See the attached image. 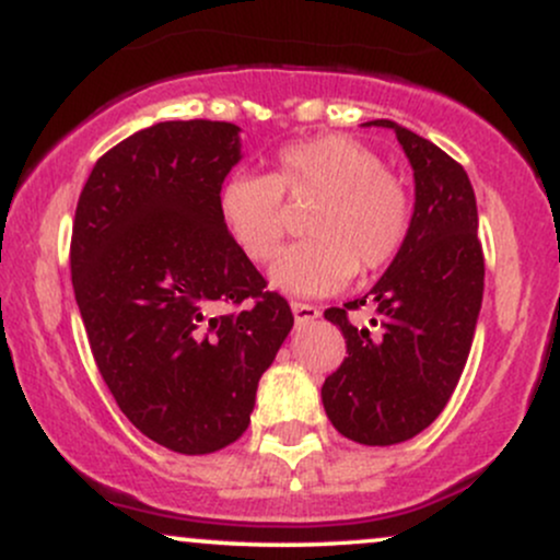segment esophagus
I'll list each match as a JSON object with an SVG mask.
<instances>
[{
  "label": "esophagus",
  "mask_w": 560,
  "mask_h": 560,
  "mask_svg": "<svg viewBox=\"0 0 560 560\" xmlns=\"http://www.w3.org/2000/svg\"><path fill=\"white\" fill-rule=\"evenodd\" d=\"M292 313H294V320L302 326V324H311V320H316L320 316V307L307 305V302H292Z\"/></svg>",
  "instance_id": "34e87169"
}]
</instances>
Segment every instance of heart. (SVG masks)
Segmentation results:
<instances>
[{
	"instance_id": "heart-1",
	"label": "heart",
	"mask_w": 560,
	"mask_h": 560,
	"mask_svg": "<svg viewBox=\"0 0 560 560\" xmlns=\"http://www.w3.org/2000/svg\"><path fill=\"white\" fill-rule=\"evenodd\" d=\"M292 202L318 199L307 215L311 240L292 244L271 268V281L292 294H326L361 268L382 271L397 258L410 231V195L378 152L363 141L329 137L279 150L268 176L231 173L218 195L229 234L253 262L279 253Z\"/></svg>"
}]
</instances>
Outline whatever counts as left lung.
Masks as SVG:
<instances>
[{"label":"left lung","instance_id":"1","mask_svg":"<svg viewBox=\"0 0 560 560\" xmlns=\"http://www.w3.org/2000/svg\"><path fill=\"white\" fill-rule=\"evenodd\" d=\"M371 124L392 128L413 165V218L376 287L324 313L345 334L347 358L324 382L320 400L347 440L397 445L442 413L464 374L485 292V255L464 165L395 120ZM365 299L377 316L358 330L346 316Z\"/></svg>","mask_w":560,"mask_h":560}]
</instances>
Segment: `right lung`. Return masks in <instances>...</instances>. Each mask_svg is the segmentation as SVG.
<instances>
[{
	"label": "right lung",
	"instance_id": "1",
	"mask_svg": "<svg viewBox=\"0 0 560 560\" xmlns=\"http://www.w3.org/2000/svg\"><path fill=\"white\" fill-rule=\"evenodd\" d=\"M240 158V126L165 120L96 160L75 205L70 273L96 369L173 453L240 440L294 324L218 210Z\"/></svg>",
	"mask_w": 560,
	"mask_h": 560
}]
</instances>
